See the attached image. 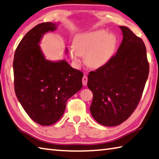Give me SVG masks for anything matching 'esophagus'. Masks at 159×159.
I'll list each match as a JSON object with an SVG mask.
<instances>
[{
    "label": "esophagus",
    "instance_id": "34e87169",
    "mask_svg": "<svg viewBox=\"0 0 159 159\" xmlns=\"http://www.w3.org/2000/svg\"><path fill=\"white\" fill-rule=\"evenodd\" d=\"M82 81H83V85H84V86H85V85H87V83H88V77L85 76H83V79H82Z\"/></svg>",
    "mask_w": 159,
    "mask_h": 159
}]
</instances>
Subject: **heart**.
Returning a JSON list of instances; mask_svg holds the SVG:
<instances>
[{
  "label": "heart",
  "instance_id": "1",
  "mask_svg": "<svg viewBox=\"0 0 159 159\" xmlns=\"http://www.w3.org/2000/svg\"><path fill=\"white\" fill-rule=\"evenodd\" d=\"M117 38L105 30H95L77 34L69 48L70 57L79 62L84 56L85 64L94 69L102 67L110 61L115 51Z\"/></svg>",
  "mask_w": 159,
  "mask_h": 159
}]
</instances>
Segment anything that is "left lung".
Here are the masks:
<instances>
[{
	"instance_id": "1",
	"label": "left lung",
	"mask_w": 159,
	"mask_h": 159,
	"mask_svg": "<svg viewBox=\"0 0 159 159\" xmlns=\"http://www.w3.org/2000/svg\"><path fill=\"white\" fill-rule=\"evenodd\" d=\"M123 39L110 61L88 76L93 94L89 108L100 125L115 126L131 116L139 103L149 75L146 47L140 37L120 26Z\"/></svg>"
}]
</instances>
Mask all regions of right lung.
Listing matches in <instances>:
<instances>
[{"label":"right lung","instance_id":"right-lung-1","mask_svg":"<svg viewBox=\"0 0 159 159\" xmlns=\"http://www.w3.org/2000/svg\"><path fill=\"white\" fill-rule=\"evenodd\" d=\"M57 25L58 23L47 22L32 28L19 44L13 61L17 99L28 116L42 126L57 122L67 101L83 87L81 71L65 60L46 59L39 47L44 34L56 30Z\"/></svg>","mask_w":159,"mask_h":159}]
</instances>
